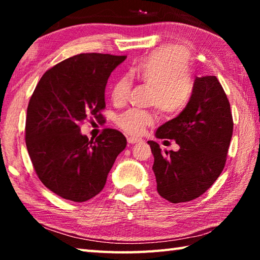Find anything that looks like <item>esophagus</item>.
<instances>
[{
    "mask_svg": "<svg viewBox=\"0 0 260 260\" xmlns=\"http://www.w3.org/2000/svg\"><path fill=\"white\" fill-rule=\"evenodd\" d=\"M141 139L139 138H134V136H129V138H127V142H128L129 144H134V143H139L141 142Z\"/></svg>",
    "mask_w": 260,
    "mask_h": 260,
    "instance_id": "esophagus-1",
    "label": "esophagus"
}]
</instances>
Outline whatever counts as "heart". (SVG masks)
<instances>
[{
	"label": "heart",
	"instance_id": "b5f03b06",
	"mask_svg": "<svg viewBox=\"0 0 260 260\" xmlns=\"http://www.w3.org/2000/svg\"><path fill=\"white\" fill-rule=\"evenodd\" d=\"M188 51L175 45H165L140 59L131 69V76L151 88L150 104L162 116L181 113L192 95V81L188 74ZM128 77L118 78L111 88V100L124 103L131 90ZM155 116L149 111L129 109L117 117L118 127L131 135H140L155 124Z\"/></svg>",
	"mask_w": 260,
	"mask_h": 260
}]
</instances>
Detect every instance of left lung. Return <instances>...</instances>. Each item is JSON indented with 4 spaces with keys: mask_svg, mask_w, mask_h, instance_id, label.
Masks as SVG:
<instances>
[{
    "mask_svg": "<svg viewBox=\"0 0 260 260\" xmlns=\"http://www.w3.org/2000/svg\"><path fill=\"white\" fill-rule=\"evenodd\" d=\"M230 101L214 76L195 79L186 109L158 127L156 138L177 142L178 151H161L148 141L155 158L157 191L171 203L200 197L212 186L226 164L233 135Z\"/></svg>",
    "mask_w": 260,
    "mask_h": 260,
    "instance_id": "obj_1",
    "label": "left lung"
}]
</instances>
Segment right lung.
Listing matches in <instances>:
<instances>
[{"label":"right lung","mask_w":260,"mask_h":260,"mask_svg":"<svg viewBox=\"0 0 260 260\" xmlns=\"http://www.w3.org/2000/svg\"><path fill=\"white\" fill-rule=\"evenodd\" d=\"M126 56L80 54L43 74L27 107L25 140L35 173L61 199L86 202L107 182L126 148L119 131L105 128L95 140L80 133L87 117L100 119L110 74Z\"/></svg>","instance_id":"1"}]
</instances>
